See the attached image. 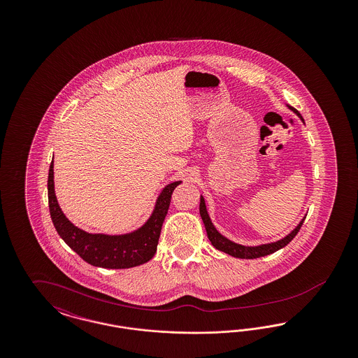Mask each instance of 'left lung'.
<instances>
[{
	"instance_id": "left-lung-1",
	"label": "left lung",
	"mask_w": 358,
	"mask_h": 358,
	"mask_svg": "<svg viewBox=\"0 0 358 358\" xmlns=\"http://www.w3.org/2000/svg\"><path fill=\"white\" fill-rule=\"evenodd\" d=\"M294 111L301 117V114L296 110H294ZM200 215H201V219L204 222L206 235H208V238L210 240L212 245L215 248L220 250L222 252L228 254V255L240 257V259H256V257H262V256L270 255V254L276 252L278 250L286 247L289 241L296 236V234L299 232L302 224L305 222V220H302V222H299L298 227L289 235H287L285 238H282V240H279V241L270 243V244H262V245H257V247H245V245H240V244H236V243L224 238L222 235L217 232V229L213 227V224H212L210 219H209V215L206 212L204 197H201V201H200Z\"/></svg>"
}]
</instances>
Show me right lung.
Masks as SVG:
<instances>
[{"mask_svg": "<svg viewBox=\"0 0 358 358\" xmlns=\"http://www.w3.org/2000/svg\"><path fill=\"white\" fill-rule=\"evenodd\" d=\"M180 184L181 181L171 182L162 190L153 215L136 232L120 236L88 234L69 222L57 204L53 187L52 161L48 173V204L52 222L60 238L88 264L114 270L131 268L149 262L155 254L161 228L171 205L173 190Z\"/></svg>", "mask_w": 358, "mask_h": 358, "instance_id": "obj_1", "label": "right lung"}]
</instances>
